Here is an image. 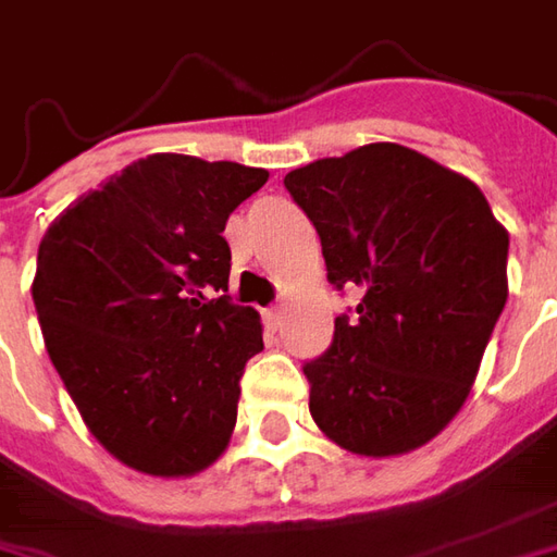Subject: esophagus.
<instances>
[{
  "label": "esophagus",
  "mask_w": 557,
  "mask_h": 557,
  "mask_svg": "<svg viewBox=\"0 0 557 557\" xmlns=\"http://www.w3.org/2000/svg\"><path fill=\"white\" fill-rule=\"evenodd\" d=\"M261 314H264V324L268 326H280V321H283V308H264Z\"/></svg>",
  "instance_id": "esophagus-1"
}]
</instances>
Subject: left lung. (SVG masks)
<instances>
[{
  "label": "left lung",
  "instance_id": "left-lung-1",
  "mask_svg": "<svg viewBox=\"0 0 557 557\" xmlns=\"http://www.w3.org/2000/svg\"><path fill=\"white\" fill-rule=\"evenodd\" d=\"M283 186L321 236L326 280L358 286L305 364L311 418L351 455L426 446L468 399L508 299V231L465 174L399 143L318 158Z\"/></svg>",
  "mask_w": 557,
  "mask_h": 557
}]
</instances>
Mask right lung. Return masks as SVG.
<instances>
[{
  "label": "right lung",
  "instance_id": "add662e5",
  "mask_svg": "<svg viewBox=\"0 0 557 557\" xmlns=\"http://www.w3.org/2000/svg\"><path fill=\"white\" fill-rule=\"evenodd\" d=\"M264 168L139 158L89 189L39 243L34 305L46 351L89 433L149 476H193L231 443L255 308L227 293V218Z\"/></svg>",
  "mask_w": 557,
  "mask_h": 557
}]
</instances>
